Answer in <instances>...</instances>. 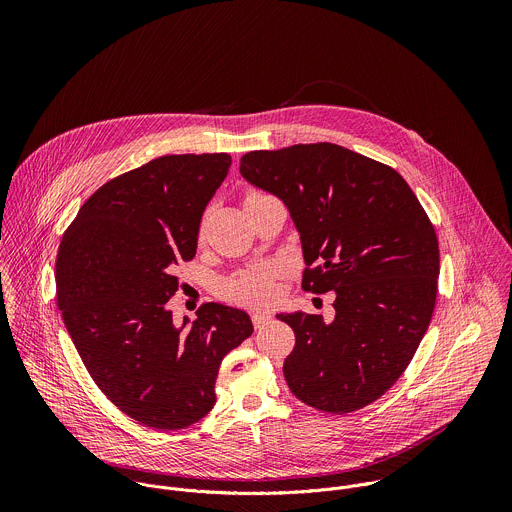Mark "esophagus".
<instances>
[{
	"mask_svg": "<svg viewBox=\"0 0 512 512\" xmlns=\"http://www.w3.org/2000/svg\"><path fill=\"white\" fill-rule=\"evenodd\" d=\"M251 320L255 328H263L267 322H271V316L267 312H251Z\"/></svg>",
	"mask_w": 512,
	"mask_h": 512,
	"instance_id": "34e87169",
	"label": "esophagus"
}]
</instances>
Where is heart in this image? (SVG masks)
Masks as SVG:
<instances>
[{"label": "heart", "instance_id": "heart-1", "mask_svg": "<svg viewBox=\"0 0 512 512\" xmlns=\"http://www.w3.org/2000/svg\"><path fill=\"white\" fill-rule=\"evenodd\" d=\"M257 194L249 192L247 196ZM245 196V198H247ZM279 267L275 263H259L255 267L243 269L223 281V296L235 304L261 306L275 296V279Z\"/></svg>", "mask_w": 512, "mask_h": 512}]
</instances>
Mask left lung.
Wrapping results in <instances>:
<instances>
[{
    "mask_svg": "<svg viewBox=\"0 0 512 512\" xmlns=\"http://www.w3.org/2000/svg\"><path fill=\"white\" fill-rule=\"evenodd\" d=\"M241 174L289 208L302 287L336 294L330 324L277 316L296 334L283 362L291 393L336 415L371 405L409 367L435 308L440 245L427 212L399 172L336 143L249 152Z\"/></svg>",
    "mask_w": 512,
    "mask_h": 512,
    "instance_id": "1",
    "label": "left lung"
}]
</instances>
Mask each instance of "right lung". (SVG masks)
Here are the masks:
<instances>
[{
    "label": "right lung",
    "mask_w": 512,
    "mask_h": 512,
    "mask_svg": "<svg viewBox=\"0 0 512 512\" xmlns=\"http://www.w3.org/2000/svg\"><path fill=\"white\" fill-rule=\"evenodd\" d=\"M231 162L182 154L129 170L89 196L58 245L64 326L103 395L145 427L200 421L223 358L253 334L245 312L214 302L186 330L168 310L176 265L194 259L202 212Z\"/></svg>",
    "instance_id": "1"
}]
</instances>
